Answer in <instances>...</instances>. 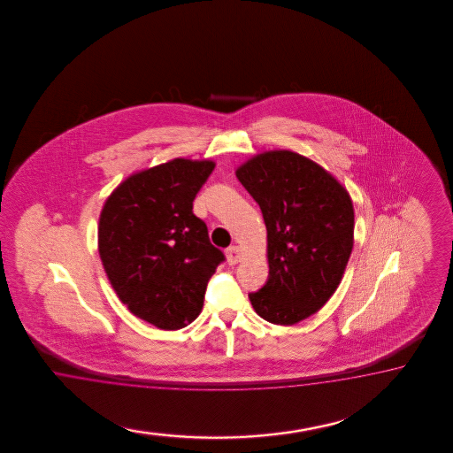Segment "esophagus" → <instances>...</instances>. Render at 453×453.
<instances>
[{"label": "esophagus", "instance_id": "esophagus-1", "mask_svg": "<svg viewBox=\"0 0 453 453\" xmlns=\"http://www.w3.org/2000/svg\"><path fill=\"white\" fill-rule=\"evenodd\" d=\"M226 256H227V262H229L231 265H234V264H237V262L241 261V256H242V252H241V247H229V249L226 250Z\"/></svg>", "mask_w": 453, "mask_h": 453}]
</instances>
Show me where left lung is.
<instances>
[{
  "mask_svg": "<svg viewBox=\"0 0 453 453\" xmlns=\"http://www.w3.org/2000/svg\"><path fill=\"white\" fill-rule=\"evenodd\" d=\"M235 176L262 211L269 279L249 294L259 316L294 326L316 314L342 280L354 247V206L342 184L297 152L267 151Z\"/></svg>",
  "mask_w": 453,
  "mask_h": 453,
  "instance_id": "8db88e82",
  "label": "left lung"
}]
</instances>
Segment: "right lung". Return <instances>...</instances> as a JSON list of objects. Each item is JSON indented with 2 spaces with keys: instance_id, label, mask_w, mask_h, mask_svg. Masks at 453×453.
<instances>
[{
  "instance_id": "obj_1",
  "label": "right lung",
  "mask_w": 453,
  "mask_h": 453,
  "mask_svg": "<svg viewBox=\"0 0 453 453\" xmlns=\"http://www.w3.org/2000/svg\"><path fill=\"white\" fill-rule=\"evenodd\" d=\"M212 161L176 157L131 174L111 192L97 249L111 286L131 314L178 330L201 314L207 282L224 261L192 201Z\"/></svg>"
}]
</instances>
